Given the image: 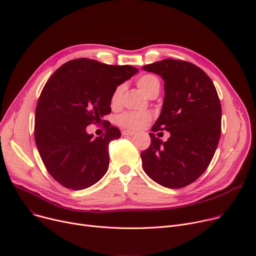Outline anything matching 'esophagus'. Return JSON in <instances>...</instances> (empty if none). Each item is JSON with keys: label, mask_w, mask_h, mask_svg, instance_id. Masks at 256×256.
I'll list each match as a JSON object with an SVG mask.
<instances>
[{"label": "esophagus", "mask_w": 256, "mask_h": 256, "mask_svg": "<svg viewBox=\"0 0 256 256\" xmlns=\"http://www.w3.org/2000/svg\"><path fill=\"white\" fill-rule=\"evenodd\" d=\"M122 136H134V134H136V132L132 130H122Z\"/></svg>", "instance_id": "obj_1"}]
</instances>
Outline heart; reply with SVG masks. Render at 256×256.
Masks as SVG:
<instances>
[{
    "mask_svg": "<svg viewBox=\"0 0 256 256\" xmlns=\"http://www.w3.org/2000/svg\"><path fill=\"white\" fill-rule=\"evenodd\" d=\"M138 88L144 92L147 96H149L152 92L158 90L160 91V80L156 76L145 74L138 78ZM122 92H124V86L120 85L116 88L114 94L111 96V106L116 107L122 98ZM150 120V116L146 112H125L118 118V122L126 128L138 129L140 128L146 122Z\"/></svg>",
    "mask_w": 256,
    "mask_h": 256,
    "instance_id": "1",
    "label": "heart"
}]
</instances>
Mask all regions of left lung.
Listing matches in <instances>:
<instances>
[{"mask_svg": "<svg viewBox=\"0 0 256 256\" xmlns=\"http://www.w3.org/2000/svg\"><path fill=\"white\" fill-rule=\"evenodd\" d=\"M164 80L160 114L151 130L168 131L162 142L140 153L147 176L160 185L178 189L196 180L209 166L220 138L222 107L211 78L185 60L166 58L142 67Z\"/></svg>", "mask_w": 256, "mask_h": 256, "instance_id": "1", "label": "left lung"}]
</instances>
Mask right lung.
Here are the masks:
<instances>
[{
	"label": "right lung",
	"mask_w": 256,
	"mask_h": 256,
	"mask_svg": "<svg viewBox=\"0 0 256 256\" xmlns=\"http://www.w3.org/2000/svg\"><path fill=\"white\" fill-rule=\"evenodd\" d=\"M138 74L129 65H107L86 58L69 60L50 76L36 109L34 140L49 174L60 185L83 190L94 185L109 167V142L120 131L107 125L94 138L87 126L111 112L118 86Z\"/></svg>",
	"instance_id": "obj_1"
}]
</instances>
